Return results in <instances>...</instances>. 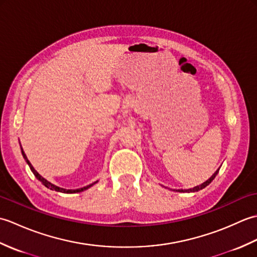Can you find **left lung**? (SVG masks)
Listing matches in <instances>:
<instances>
[{
  "label": "left lung",
  "mask_w": 257,
  "mask_h": 257,
  "mask_svg": "<svg viewBox=\"0 0 257 257\" xmlns=\"http://www.w3.org/2000/svg\"><path fill=\"white\" fill-rule=\"evenodd\" d=\"M219 170H220V168L217 169V170L212 174V177L210 178V179H207L205 182H203L202 184H200V185H196V187H194V188H190V189H176V190H173V191H176V192H188V193H190V192H198V191H200V190H202V189H204L206 185H209L213 180H214V178L216 177V174L219 173Z\"/></svg>",
  "instance_id": "8db88e82"
}]
</instances>
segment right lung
Instances as JSON below:
<instances>
[{
  "label": "right lung",
  "instance_id": "add662e5",
  "mask_svg": "<svg viewBox=\"0 0 257 257\" xmlns=\"http://www.w3.org/2000/svg\"><path fill=\"white\" fill-rule=\"evenodd\" d=\"M20 145H21V144H20ZM21 152H22V156H23V158H24V160L26 161L27 165H29V167H30V169H31V171H32L33 174H34V176L36 177V179L38 180V181H41L43 185H45L46 188L51 189V190H53V191H57V192H62V193H78V192H83V191H85V190H87V189H89V188L92 187V185H94L95 183L98 182V181H96V182L91 183V184H89V185H86V187H84V188H79V189H75V190H74V189H63V188H61V187H57V185L51 183L50 181H47V180H46L45 178H43V177L41 176V174L35 170L34 167H33V166L31 165V162L29 161V159H27L25 152L23 151V149H22V146H21Z\"/></svg>",
  "mask_w": 257,
  "mask_h": 257
}]
</instances>
